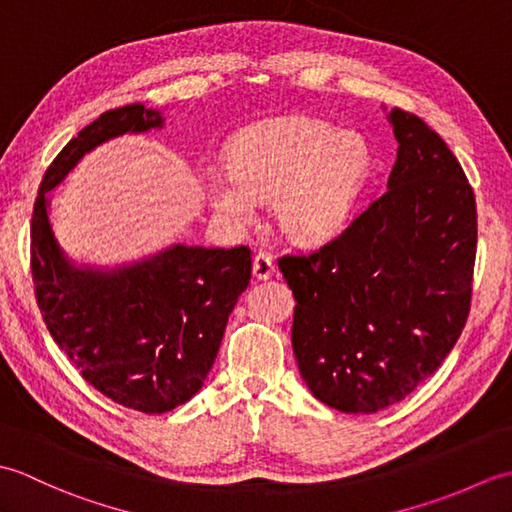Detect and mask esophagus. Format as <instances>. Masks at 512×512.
Segmentation results:
<instances>
[{"label":"esophagus","mask_w":512,"mask_h":512,"mask_svg":"<svg viewBox=\"0 0 512 512\" xmlns=\"http://www.w3.org/2000/svg\"><path fill=\"white\" fill-rule=\"evenodd\" d=\"M275 275V264H273V257L266 255V253H257L253 257V277L257 281H266Z\"/></svg>","instance_id":"1"}]
</instances>
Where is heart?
I'll return each instance as SVG.
<instances>
[{"instance_id": "obj_1", "label": "heart", "mask_w": 512, "mask_h": 512, "mask_svg": "<svg viewBox=\"0 0 512 512\" xmlns=\"http://www.w3.org/2000/svg\"><path fill=\"white\" fill-rule=\"evenodd\" d=\"M228 171H206L202 191L222 222L253 220L273 200L277 231L297 246H321L350 222L372 173L361 134L310 116H286L239 132L226 147Z\"/></svg>"}]
</instances>
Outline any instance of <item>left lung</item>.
I'll use <instances>...</instances> for the list:
<instances>
[{
  "mask_svg": "<svg viewBox=\"0 0 512 512\" xmlns=\"http://www.w3.org/2000/svg\"><path fill=\"white\" fill-rule=\"evenodd\" d=\"M387 121L398 151L385 195L317 253L279 259L297 299L301 378L345 413H376L409 396L453 350L471 308V184L418 116L394 107Z\"/></svg>",
  "mask_w": 512,
  "mask_h": 512,
  "instance_id": "left-lung-1",
  "label": "left lung"
}]
</instances>
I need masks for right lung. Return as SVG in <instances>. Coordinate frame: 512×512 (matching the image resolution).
I'll use <instances>...</instances> for the list:
<instances>
[{"instance_id":"add662e5","label":"right lung","mask_w":512,"mask_h":512,"mask_svg":"<svg viewBox=\"0 0 512 512\" xmlns=\"http://www.w3.org/2000/svg\"><path fill=\"white\" fill-rule=\"evenodd\" d=\"M162 125L158 110L134 103L83 127L43 176L30 228L32 279L52 339L101 394L143 413L176 409L202 389L250 281V250L173 244L132 264L81 266L52 231L50 191L107 140Z\"/></svg>"}]
</instances>
